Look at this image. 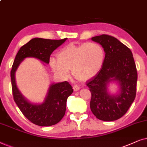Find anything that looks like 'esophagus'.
Wrapping results in <instances>:
<instances>
[{
	"label": "esophagus",
	"mask_w": 147,
	"mask_h": 147,
	"mask_svg": "<svg viewBox=\"0 0 147 147\" xmlns=\"http://www.w3.org/2000/svg\"><path fill=\"white\" fill-rule=\"evenodd\" d=\"M80 89H81V88H80L79 86H78V85H74V86H73V89L75 90V91H79V90Z\"/></svg>",
	"instance_id": "1"
}]
</instances>
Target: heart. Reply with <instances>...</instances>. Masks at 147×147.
<instances>
[{"instance_id": "b5f03b06", "label": "heart", "mask_w": 147, "mask_h": 147, "mask_svg": "<svg viewBox=\"0 0 147 147\" xmlns=\"http://www.w3.org/2000/svg\"><path fill=\"white\" fill-rule=\"evenodd\" d=\"M104 56L103 48L97 42L70 44L58 52V60L51 58L50 64L53 71L62 78H68L71 69L76 79L85 81L97 75L103 65Z\"/></svg>"}]
</instances>
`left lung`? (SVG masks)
Instances as JSON below:
<instances>
[{"instance_id": "1", "label": "left lung", "mask_w": 147, "mask_h": 147, "mask_svg": "<svg viewBox=\"0 0 147 147\" xmlns=\"http://www.w3.org/2000/svg\"><path fill=\"white\" fill-rule=\"evenodd\" d=\"M105 53L102 67L87 82L91 93V110L99 120H118L127 112L136 97L137 71L131 50L118 39L108 35L91 38ZM116 82L119 91L112 94L108 87Z\"/></svg>"}]
</instances>
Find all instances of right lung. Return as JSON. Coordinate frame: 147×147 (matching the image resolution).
I'll return each mask as SVG.
<instances>
[{
	"instance_id": "add662e5",
	"label": "right lung",
	"mask_w": 147,
	"mask_h": 147,
	"mask_svg": "<svg viewBox=\"0 0 147 147\" xmlns=\"http://www.w3.org/2000/svg\"><path fill=\"white\" fill-rule=\"evenodd\" d=\"M63 40H47L35 38L23 46L15 56L11 71L14 101L23 115L34 124L50 126L57 124L65 114L66 101L73 92L67 81L52 83L42 103H32L21 93L17 86L15 72L21 62L26 58H34L49 64L51 54L65 42ZM43 63V64H44Z\"/></svg>"
}]
</instances>
